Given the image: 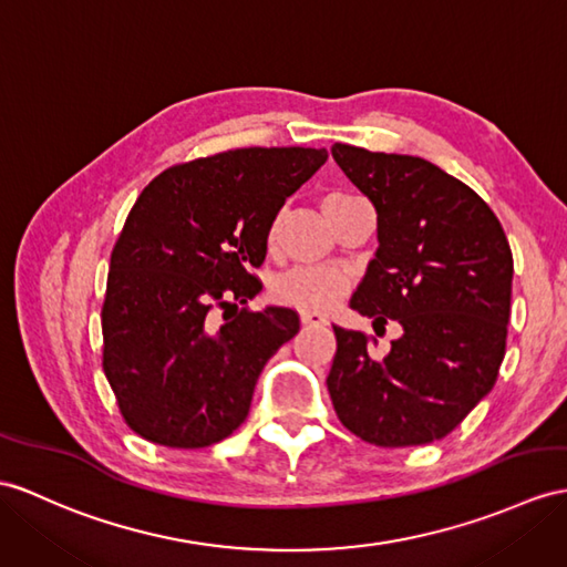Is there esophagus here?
Wrapping results in <instances>:
<instances>
[{
    "label": "esophagus",
    "mask_w": 567,
    "mask_h": 567,
    "mask_svg": "<svg viewBox=\"0 0 567 567\" xmlns=\"http://www.w3.org/2000/svg\"><path fill=\"white\" fill-rule=\"evenodd\" d=\"M300 322H302V327H324L327 324V320L320 312H306V310L300 312Z\"/></svg>",
    "instance_id": "1"
}]
</instances>
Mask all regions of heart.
I'll use <instances>...</instances> for the list:
<instances>
[{
    "instance_id": "heart-1",
    "label": "heart",
    "mask_w": 567,
    "mask_h": 567,
    "mask_svg": "<svg viewBox=\"0 0 567 567\" xmlns=\"http://www.w3.org/2000/svg\"><path fill=\"white\" fill-rule=\"evenodd\" d=\"M347 197L349 195H339V192L327 195L322 202V209ZM274 236H276V226L271 228V238ZM347 291H349V281L343 279L341 274L329 271V269H312V267H298V269L286 271L271 286V293L276 300L284 302V306H291L306 312L329 310L341 296H347Z\"/></svg>"
}]
</instances>
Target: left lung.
<instances>
[{"label":"left lung","mask_w":567,"mask_h":567,"mask_svg":"<svg viewBox=\"0 0 567 567\" xmlns=\"http://www.w3.org/2000/svg\"><path fill=\"white\" fill-rule=\"evenodd\" d=\"M331 156L378 212V252L351 308L404 334L388 355L334 327L327 390L339 421L378 447L427 445L486 396L505 355L513 252L498 216L431 161L349 144Z\"/></svg>","instance_id":"obj_1"}]
</instances>
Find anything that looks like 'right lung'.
I'll list each match as a JSON object with an SVG mask.
<instances>
[{"label": "right lung", "mask_w": 567, "mask_h": 567, "mask_svg": "<svg viewBox=\"0 0 567 567\" xmlns=\"http://www.w3.org/2000/svg\"><path fill=\"white\" fill-rule=\"evenodd\" d=\"M324 161V148H233L173 165L134 202L101 317L105 378L136 435L197 450L247 419L261 368L300 320L288 308H226L261 291L250 271L267 257L274 218Z\"/></svg>", "instance_id": "add662e5"}]
</instances>
